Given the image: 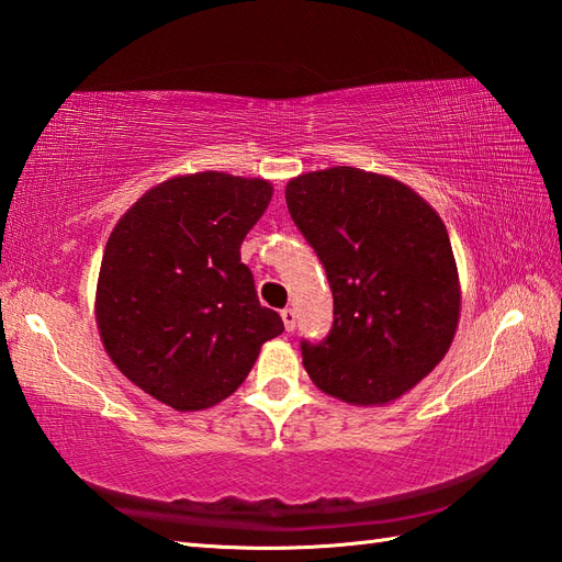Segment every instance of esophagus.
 I'll return each instance as SVG.
<instances>
[{"label": "esophagus", "instance_id": "esophagus-1", "mask_svg": "<svg viewBox=\"0 0 562 562\" xmlns=\"http://www.w3.org/2000/svg\"><path fill=\"white\" fill-rule=\"evenodd\" d=\"M281 319H283L285 331H293L295 329V310H291V307L281 310Z\"/></svg>", "mask_w": 562, "mask_h": 562}]
</instances>
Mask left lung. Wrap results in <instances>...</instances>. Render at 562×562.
<instances>
[{"instance_id":"obj_1","label":"left lung","mask_w":562,"mask_h":562,"mask_svg":"<svg viewBox=\"0 0 562 562\" xmlns=\"http://www.w3.org/2000/svg\"><path fill=\"white\" fill-rule=\"evenodd\" d=\"M285 204L334 295L322 341H301L307 375L348 404H386L445 358L459 322L457 265L440 216L392 178L348 166L307 172Z\"/></svg>"}]
</instances>
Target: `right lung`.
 Instances as JSON below:
<instances>
[{
    "label": "right lung",
    "instance_id": "1",
    "mask_svg": "<svg viewBox=\"0 0 562 562\" xmlns=\"http://www.w3.org/2000/svg\"><path fill=\"white\" fill-rule=\"evenodd\" d=\"M267 180L196 172L154 187L103 252L95 319L112 363L178 411L231 396L283 331L259 305L240 245L271 202Z\"/></svg>",
    "mask_w": 562,
    "mask_h": 562
}]
</instances>
